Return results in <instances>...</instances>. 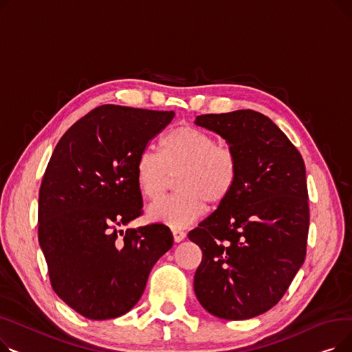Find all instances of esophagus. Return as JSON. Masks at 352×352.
I'll use <instances>...</instances> for the list:
<instances>
[{"label": "esophagus", "mask_w": 352, "mask_h": 352, "mask_svg": "<svg viewBox=\"0 0 352 352\" xmlns=\"http://www.w3.org/2000/svg\"><path fill=\"white\" fill-rule=\"evenodd\" d=\"M173 235H174V241L175 243H181L184 238H186V231H182V230H173Z\"/></svg>", "instance_id": "obj_1"}]
</instances>
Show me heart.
<instances>
[{
  "mask_svg": "<svg viewBox=\"0 0 352 352\" xmlns=\"http://www.w3.org/2000/svg\"><path fill=\"white\" fill-rule=\"evenodd\" d=\"M177 174L178 192L148 207V217L171 228L194 223L206 212V201L214 207L227 201L238 178V161L206 131L182 125L161 138L160 154L145 150L135 162L138 187L151 199L162 195Z\"/></svg>",
  "mask_w": 352,
  "mask_h": 352,
  "instance_id": "heart-1",
  "label": "heart"
}]
</instances>
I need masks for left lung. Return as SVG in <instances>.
<instances>
[{"mask_svg":"<svg viewBox=\"0 0 352 352\" xmlns=\"http://www.w3.org/2000/svg\"><path fill=\"white\" fill-rule=\"evenodd\" d=\"M195 124L226 140L238 178L227 201L188 234L202 251L194 291L212 316L248 320L278 302L304 264V160L278 126L252 109L198 116Z\"/></svg>","mask_w":352,"mask_h":352,"instance_id":"obj_1","label":"left lung"}]
</instances>
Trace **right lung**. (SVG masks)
Returning <instances> with one entry per match:
<instances>
[{
  "label": "right lung",
  "mask_w": 352,
  "mask_h": 352,
  "mask_svg": "<svg viewBox=\"0 0 352 352\" xmlns=\"http://www.w3.org/2000/svg\"><path fill=\"white\" fill-rule=\"evenodd\" d=\"M174 111L101 105L51 155L38 195V241L58 297L89 320L131 309L173 247L164 224L118 230L142 214L135 162Z\"/></svg>",
  "instance_id": "add662e5"
}]
</instances>
